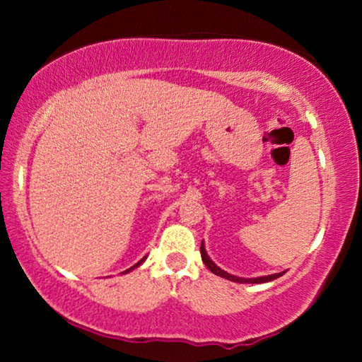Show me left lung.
Listing matches in <instances>:
<instances>
[{"instance_id":"1","label":"left lung","mask_w":362,"mask_h":362,"mask_svg":"<svg viewBox=\"0 0 362 362\" xmlns=\"http://www.w3.org/2000/svg\"><path fill=\"white\" fill-rule=\"evenodd\" d=\"M201 257H202V262H204V265L209 269L212 274L222 276V279L226 280H230V281H237V284H264V281H270V280H275L279 279L285 274V272H280V274H274V275H269V276H257V279H240V276H235V275H230L227 274V272L221 270L219 267H217L214 262L209 259V255L206 254V249H204V242L201 244Z\"/></svg>"}]
</instances>
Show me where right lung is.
Segmentation results:
<instances>
[{
    "mask_svg": "<svg viewBox=\"0 0 362 362\" xmlns=\"http://www.w3.org/2000/svg\"><path fill=\"white\" fill-rule=\"evenodd\" d=\"M143 260H145V259H141L140 262H138V264H135V265H133V267H132V269H128V270H125V272H123V274H128V272H132L133 269H136V267H138V265H141V264H143Z\"/></svg>",
    "mask_w": 362,
    "mask_h": 362,
    "instance_id": "obj_1",
    "label": "right lung"
}]
</instances>
